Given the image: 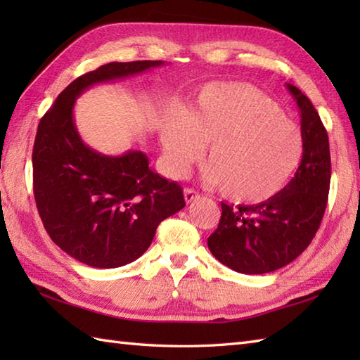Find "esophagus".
Listing matches in <instances>:
<instances>
[{"label":"esophagus","instance_id":"obj_1","mask_svg":"<svg viewBox=\"0 0 360 360\" xmlns=\"http://www.w3.org/2000/svg\"><path fill=\"white\" fill-rule=\"evenodd\" d=\"M198 198V192L196 190H193V188H186L184 190V200H186V202H192V201H195Z\"/></svg>","mask_w":360,"mask_h":360}]
</instances>
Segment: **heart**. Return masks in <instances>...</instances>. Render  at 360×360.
<instances>
[{"instance_id":"heart-1","label":"heart","mask_w":360,"mask_h":360,"mask_svg":"<svg viewBox=\"0 0 360 360\" xmlns=\"http://www.w3.org/2000/svg\"><path fill=\"white\" fill-rule=\"evenodd\" d=\"M167 165L184 176L200 162L205 145L204 179L236 202L269 201L300 167L302 129L269 96L249 83L218 82L204 86L187 114H170L160 125Z\"/></svg>"}]
</instances>
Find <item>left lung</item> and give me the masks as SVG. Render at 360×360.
Instances as JSON below:
<instances>
[{
    "label": "left lung",
    "instance_id": "1",
    "mask_svg": "<svg viewBox=\"0 0 360 360\" xmlns=\"http://www.w3.org/2000/svg\"><path fill=\"white\" fill-rule=\"evenodd\" d=\"M300 110L304 151L294 178L269 201L232 207L221 202L219 224L207 246L218 262L240 274L277 271L307 249L322 223L331 181L328 133L314 105L286 85Z\"/></svg>",
    "mask_w": 360,
    "mask_h": 360
}]
</instances>
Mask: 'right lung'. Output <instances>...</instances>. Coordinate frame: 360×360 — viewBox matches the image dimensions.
I'll use <instances>...</instances> for the list:
<instances>
[{
    "mask_svg": "<svg viewBox=\"0 0 360 360\" xmlns=\"http://www.w3.org/2000/svg\"><path fill=\"white\" fill-rule=\"evenodd\" d=\"M164 65L160 60L112 62L68 85L38 124L34 196L46 232L68 255L110 269L134 262L155 238L160 221L186 207L182 188L129 150L106 156L82 141L74 103L83 91Z\"/></svg>",
    "mask_w": 360,
    "mask_h": 360,
    "instance_id": "right-lung-1",
    "label": "right lung"
}]
</instances>
